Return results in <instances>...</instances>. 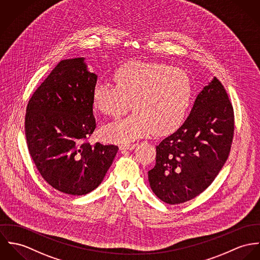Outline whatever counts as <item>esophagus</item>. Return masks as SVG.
I'll return each mask as SVG.
<instances>
[{"label": "esophagus", "instance_id": "34e87169", "mask_svg": "<svg viewBox=\"0 0 260 260\" xmlns=\"http://www.w3.org/2000/svg\"><path fill=\"white\" fill-rule=\"evenodd\" d=\"M137 145V144H119V149H134Z\"/></svg>", "mask_w": 260, "mask_h": 260}]
</instances>
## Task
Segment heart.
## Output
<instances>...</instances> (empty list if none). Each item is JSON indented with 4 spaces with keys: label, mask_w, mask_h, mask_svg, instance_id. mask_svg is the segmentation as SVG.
<instances>
[{
    "label": "heart",
    "mask_w": 260,
    "mask_h": 260,
    "mask_svg": "<svg viewBox=\"0 0 260 260\" xmlns=\"http://www.w3.org/2000/svg\"><path fill=\"white\" fill-rule=\"evenodd\" d=\"M116 86L98 84L92 90V106L101 114L118 118L133 106L124 119L103 129L111 142H132L150 135L165 136L182 122L191 102L188 74L164 63L129 61L114 75Z\"/></svg>",
    "instance_id": "heart-1"
}]
</instances>
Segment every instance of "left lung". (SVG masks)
<instances>
[{"mask_svg":"<svg viewBox=\"0 0 260 260\" xmlns=\"http://www.w3.org/2000/svg\"><path fill=\"white\" fill-rule=\"evenodd\" d=\"M233 132L231 101L214 77L198 94L182 125L156 146L155 166L148 172L153 193L169 204L201 194L224 166Z\"/></svg>","mask_w":260,"mask_h":260,"instance_id":"1","label":"left lung"}]
</instances>
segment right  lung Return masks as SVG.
Here are the masks:
<instances>
[{
  "instance_id": "obj_1",
  "label": "right lung",
  "mask_w": 260,
  "mask_h": 260,
  "mask_svg": "<svg viewBox=\"0 0 260 260\" xmlns=\"http://www.w3.org/2000/svg\"><path fill=\"white\" fill-rule=\"evenodd\" d=\"M98 76L85 58L58 62L27 106L25 133L29 154L43 178L71 196L95 189L118 147L87 143L95 128L92 90Z\"/></svg>"
}]
</instances>
